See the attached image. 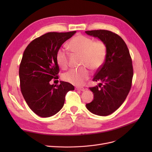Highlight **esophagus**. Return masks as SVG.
Returning a JSON list of instances; mask_svg holds the SVG:
<instances>
[{"label": "esophagus", "instance_id": "obj_1", "mask_svg": "<svg viewBox=\"0 0 152 152\" xmlns=\"http://www.w3.org/2000/svg\"><path fill=\"white\" fill-rule=\"evenodd\" d=\"M76 90H80V91H85V88L83 87H77L75 88Z\"/></svg>", "mask_w": 152, "mask_h": 152}]
</instances>
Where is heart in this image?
Masks as SVG:
<instances>
[{"label":"heart","mask_w":152,"mask_h":152,"mask_svg":"<svg viewBox=\"0 0 152 152\" xmlns=\"http://www.w3.org/2000/svg\"><path fill=\"white\" fill-rule=\"evenodd\" d=\"M68 48L73 53L82 55L81 66H87L93 71L98 70L103 66L107 56V47L103 40H94L85 35L74 37L68 42ZM56 60L61 68H66L68 65V53L65 49H59L56 54ZM85 66L73 68L64 73V80L74 85L83 84L90 75L89 70Z\"/></svg>","instance_id":"b5f03b06"}]
</instances>
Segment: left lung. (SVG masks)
Masks as SVG:
<instances>
[{
	"instance_id": "obj_1",
	"label": "left lung",
	"mask_w": 152,
	"mask_h": 152,
	"mask_svg": "<svg viewBox=\"0 0 152 152\" xmlns=\"http://www.w3.org/2000/svg\"><path fill=\"white\" fill-rule=\"evenodd\" d=\"M86 33L103 40L107 47L106 60L93 79L101 83L89 87L94 99L86 104V108L97 115L107 116L121 107L129 93L133 77L132 59L126 44L117 34L105 30Z\"/></svg>"
}]
</instances>
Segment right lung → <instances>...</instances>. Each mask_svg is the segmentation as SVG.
Masks as SVG:
<instances>
[{"label": "right lung", "mask_w": 152, "mask_h": 152, "mask_svg": "<svg viewBox=\"0 0 152 152\" xmlns=\"http://www.w3.org/2000/svg\"><path fill=\"white\" fill-rule=\"evenodd\" d=\"M75 33L49 32L32 40L23 53L19 69L21 91L30 108L41 117L57 113L63 107L66 93L74 90L68 82L50 85V81L58 79L57 50Z\"/></svg>", "instance_id": "obj_1"}]
</instances>
